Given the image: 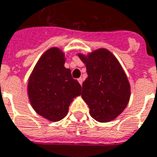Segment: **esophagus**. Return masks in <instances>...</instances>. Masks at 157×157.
<instances>
[{
    "mask_svg": "<svg viewBox=\"0 0 157 157\" xmlns=\"http://www.w3.org/2000/svg\"><path fill=\"white\" fill-rule=\"evenodd\" d=\"M78 82H79V83L81 84V85H82V82H83V79H82V77H80V78H78Z\"/></svg>",
    "mask_w": 157,
    "mask_h": 157,
    "instance_id": "1",
    "label": "esophagus"
}]
</instances>
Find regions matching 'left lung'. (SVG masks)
Returning a JSON list of instances; mask_svg holds the SVG:
<instances>
[{
    "instance_id": "left-lung-1",
    "label": "left lung",
    "mask_w": 157,
    "mask_h": 157,
    "mask_svg": "<svg viewBox=\"0 0 157 157\" xmlns=\"http://www.w3.org/2000/svg\"><path fill=\"white\" fill-rule=\"evenodd\" d=\"M78 56L86 67L82 97L91 117L100 122L114 120L127 107L130 98V85L123 69L105 48Z\"/></svg>"
}]
</instances>
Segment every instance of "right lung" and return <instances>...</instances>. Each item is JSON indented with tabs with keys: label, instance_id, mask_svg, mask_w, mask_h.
Listing matches in <instances>:
<instances>
[{
	"label": "right lung",
	"instance_id": "right-lung-1",
	"mask_svg": "<svg viewBox=\"0 0 157 157\" xmlns=\"http://www.w3.org/2000/svg\"><path fill=\"white\" fill-rule=\"evenodd\" d=\"M64 54L52 48L40 58L29 76L28 95L37 114L51 121H58L67 115L69 106L82 86L73 79L64 64Z\"/></svg>",
	"mask_w": 157,
	"mask_h": 157
}]
</instances>
